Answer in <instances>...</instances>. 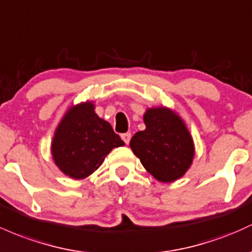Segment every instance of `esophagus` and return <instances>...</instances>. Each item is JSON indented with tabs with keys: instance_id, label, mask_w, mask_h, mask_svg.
<instances>
[{
	"instance_id": "34e87169",
	"label": "esophagus",
	"mask_w": 252,
	"mask_h": 252,
	"mask_svg": "<svg viewBox=\"0 0 252 252\" xmlns=\"http://www.w3.org/2000/svg\"><path fill=\"white\" fill-rule=\"evenodd\" d=\"M130 139H131L130 132H126V134H122V140L126 142V145H128V143L130 142Z\"/></svg>"
}]
</instances>
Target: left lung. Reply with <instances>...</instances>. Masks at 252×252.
<instances>
[{
  "mask_svg": "<svg viewBox=\"0 0 252 252\" xmlns=\"http://www.w3.org/2000/svg\"><path fill=\"white\" fill-rule=\"evenodd\" d=\"M146 129L130 140V148L143 167L162 183H172L191 166L195 146L184 121L165 106L143 115Z\"/></svg>",
  "mask_w": 252,
  "mask_h": 252,
  "instance_id": "left-lung-1",
  "label": "left lung"
}]
</instances>
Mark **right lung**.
<instances>
[{"label": "right lung", "mask_w": 252, "mask_h": 252, "mask_svg": "<svg viewBox=\"0 0 252 252\" xmlns=\"http://www.w3.org/2000/svg\"><path fill=\"white\" fill-rule=\"evenodd\" d=\"M92 101L69 107L55 130L51 154L56 166L73 179H84L103 164L113 148L124 146L111 124L99 117Z\"/></svg>", "instance_id": "obj_1"}]
</instances>
